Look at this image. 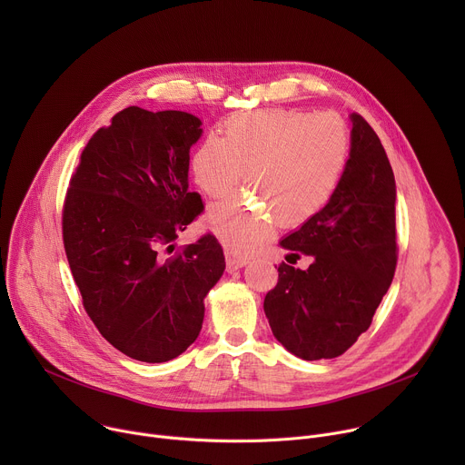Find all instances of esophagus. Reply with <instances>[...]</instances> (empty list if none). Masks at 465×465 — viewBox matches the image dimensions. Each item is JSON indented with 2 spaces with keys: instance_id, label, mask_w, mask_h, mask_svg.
I'll use <instances>...</instances> for the list:
<instances>
[{
  "instance_id": "34e87169",
  "label": "esophagus",
  "mask_w": 465,
  "mask_h": 465,
  "mask_svg": "<svg viewBox=\"0 0 465 465\" xmlns=\"http://www.w3.org/2000/svg\"><path fill=\"white\" fill-rule=\"evenodd\" d=\"M244 264H248V257L226 253V269H228V272H233V271H237V269H242Z\"/></svg>"
}]
</instances>
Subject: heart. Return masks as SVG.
Returning <instances> with one entry per match:
<instances>
[{"label":"heart","instance_id":"heart-1","mask_svg":"<svg viewBox=\"0 0 465 465\" xmlns=\"http://www.w3.org/2000/svg\"><path fill=\"white\" fill-rule=\"evenodd\" d=\"M351 154L348 123L333 112L296 108L233 115L223 138L206 136L191 156V173L208 196L223 198L241 182L255 198L212 206L206 223L232 252L248 253L278 228L318 215L335 196Z\"/></svg>","mask_w":465,"mask_h":465}]
</instances>
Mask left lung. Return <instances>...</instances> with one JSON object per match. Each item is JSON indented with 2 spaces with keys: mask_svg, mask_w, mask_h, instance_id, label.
<instances>
[{
  "mask_svg": "<svg viewBox=\"0 0 465 465\" xmlns=\"http://www.w3.org/2000/svg\"><path fill=\"white\" fill-rule=\"evenodd\" d=\"M351 154L331 203L280 244L311 255L307 271L282 262L264 296L274 337L303 361L335 359L370 327L397 264L395 178L368 121L351 114Z\"/></svg>",
  "mask_w": 465,
  "mask_h": 465,
  "instance_id": "8db88e82",
  "label": "left lung"
}]
</instances>
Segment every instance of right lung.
I'll return each mask as SVG.
<instances>
[{
    "label": "right lung",
    "instance_id": "1",
    "mask_svg": "<svg viewBox=\"0 0 465 465\" xmlns=\"http://www.w3.org/2000/svg\"><path fill=\"white\" fill-rule=\"evenodd\" d=\"M203 121L128 106L81 154L62 210V239L99 333L142 362H167L198 337L204 298L224 272L206 233L174 252L204 204L189 191V149Z\"/></svg>",
    "mask_w": 465,
    "mask_h": 465
}]
</instances>
